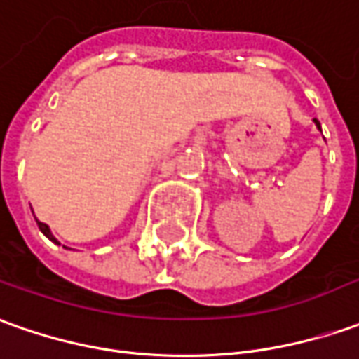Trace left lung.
Masks as SVG:
<instances>
[{"mask_svg":"<svg viewBox=\"0 0 359 359\" xmlns=\"http://www.w3.org/2000/svg\"><path fill=\"white\" fill-rule=\"evenodd\" d=\"M314 122H316V126H318V128H320V122H318V120H314Z\"/></svg>","mask_w":359,"mask_h":359,"instance_id":"obj_1","label":"left lung"}]
</instances>
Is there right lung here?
<instances>
[{"instance_id":"add662e5","label":"right lung","mask_w":359,"mask_h":359,"mask_svg":"<svg viewBox=\"0 0 359 359\" xmlns=\"http://www.w3.org/2000/svg\"><path fill=\"white\" fill-rule=\"evenodd\" d=\"M35 221H37V225H39L41 233H43L45 237H49V239H50V241H53V243H59V241H57V239H55V237H53V233H50L49 225H45V223H41L39 219H35Z\"/></svg>"}]
</instances>
